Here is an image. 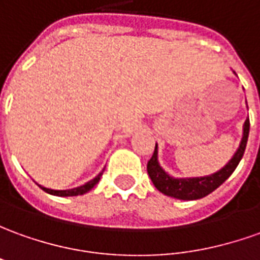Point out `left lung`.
Masks as SVG:
<instances>
[{
  "label": "left lung",
  "mask_w": 260,
  "mask_h": 260,
  "mask_svg": "<svg viewBox=\"0 0 260 260\" xmlns=\"http://www.w3.org/2000/svg\"><path fill=\"white\" fill-rule=\"evenodd\" d=\"M248 137H249V119L245 120L242 140L239 143V147L235 151V154L232 155V158L219 171H216L211 175L187 177V178L173 177L161 167L160 162H158V150H157V144H155L153 157L147 162V173L151 178V181H153L154 187L164 195L173 197L177 200H184V201L200 200V198H204V197L211 194L212 191H215L216 188L226 181L229 175L235 171L239 161L242 160L245 148H246V143H248Z\"/></svg>",
  "instance_id": "1"
}]
</instances>
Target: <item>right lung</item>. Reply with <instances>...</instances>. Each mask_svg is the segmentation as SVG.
<instances>
[{"label": "right lung", "instance_id": "add662e5", "mask_svg": "<svg viewBox=\"0 0 260 260\" xmlns=\"http://www.w3.org/2000/svg\"><path fill=\"white\" fill-rule=\"evenodd\" d=\"M103 171H105V170H103ZM103 171L99 173V174L96 175L93 180H90V181H87L86 184H83V185H80V187L72 188V189H51V188L42 187V185H39V187L42 188L45 192H48V194L51 195H56V197H76V195H83L86 194L87 191H90V189L99 182L100 177L103 174Z\"/></svg>", "mask_w": 260, "mask_h": 260}]
</instances>
